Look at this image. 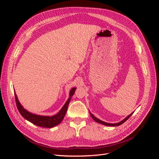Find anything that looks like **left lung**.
I'll use <instances>...</instances> for the list:
<instances>
[{
	"label": "left lung",
	"instance_id": "obj_1",
	"mask_svg": "<svg viewBox=\"0 0 159 159\" xmlns=\"http://www.w3.org/2000/svg\"><path fill=\"white\" fill-rule=\"evenodd\" d=\"M89 113H90V115H91V117H92V119L94 120V121H95V122H97V123H101V124H103V125H106V126H111V127H115V126H119V125H121V124H123L124 122H125L131 116V115H133V112L132 113H131L130 115H129L128 116L126 117V118H125L123 120H122L121 121H120V122H119V123H106V122H104V121H102V120H100V119H98L97 117H95L94 115L92 114V113H91L90 112H89Z\"/></svg>",
	"mask_w": 159,
	"mask_h": 159
}]
</instances>
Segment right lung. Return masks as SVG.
<instances>
[{
    "instance_id": "right-lung-1",
    "label": "right lung",
    "mask_w": 159,
    "mask_h": 159,
    "mask_svg": "<svg viewBox=\"0 0 159 159\" xmlns=\"http://www.w3.org/2000/svg\"><path fill=\"white\" fill-rule=\"evenodd\" d=\"M76 89V88H73L70 92V97L67 100V102L64 104V105L60 111L57 113L56 115H53V116H42V115H38L36 114H33L32 113H30L28 111L25 109L22 106L21 104L19 102L18 99L16 94L14 93V96H15V100H16V107L18 110V111L20 112L22 116L28 120V121L31 122L32 123L36 125L38 127H47V128H52L54 126L59 125L62 120H63L65 115L66 113L67 109L68 107V105L70 102L71 98L72 96L74 94L75 91Z\"/></svg>"
}]
</instances>
